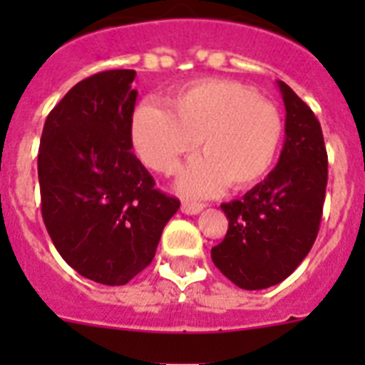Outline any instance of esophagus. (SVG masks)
<instances>
[{"instance_id":"1","label":"esophagus","mask_w":365,"mask_h":365,"mask_svg":"<svg viewBox=\"0 0 365 365\" xmlns=\"http://www.w3.org/2000/svg\"><path fill=\"white\" fill-rule=\"evenodd\" d=\"M202 208H205V206L197 205V202H182V206H180V212L186 215H197Z\"/></svg>"}]
</instances>
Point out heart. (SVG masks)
<instances>
[{
    "mask_svg": "<svg viewBox=\"0 0 365 365\" xmlns=\"http://www.w3.org/2000/svg\"><path fill=\"white\" fill-rule=\"evenodd\" d=\"M172 108L144 100L131 118V144L148 168L172 173L202 138L206 155L180 172L179 192L210 197L228 182L243 188L270 172L282 144L283 120L278 108L250 87L201 80L177 93Z\"/></svg>",
    "mask_w": 365,
    "mask_h": 365,
    "instance_id": "obj_1",
    "label": "heart"
}]
</instances>
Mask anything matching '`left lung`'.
Here are the masks:
<instances>
[{"mask_svg": "<svg viewBox=\"0 0 365 365\" xmlns=\"http://www.w3.org/2000/svg\"><path fill=\"white\" fill-rule=\"evenodd\" d=\"M285 143L272 172L241 199L221 205L228 219L212 261L234 285L259 291L289 278L314 245L327 186L318 118L285 82Z\"/></svg>", "mask_w": 365, "mask_h": 365, "instance_id": "obj_1", "label": "left lung"}]
</instances>
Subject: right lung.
<instances>
[{
	"label": "right lung",
	"instance_id": "obj_1",
	"mask_svg": "<svg viewBox=\"0 0 365 365\" xmlns=\"http://www.w3.org/2000/svg\"><path fill=\"white\" fill-rule=\"evenodd\" d=\"M137 73L113 69L71 87L45 120L38 151L41 215L80 276L125 285L155 257L180 202L155 190L131 153Z\"/></svg>",
	"mask_w": 365,
	"mask_h": 365
}]
</instances>
